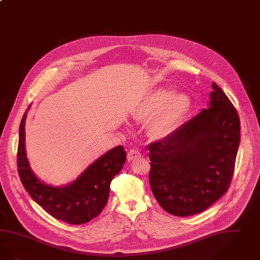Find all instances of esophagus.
Wrapping results in <instances>:
<instances>
[{
    "instance_id": "obj_1",
    "label": "esophagus",
    "mask_w": 260,
    "mask_h": 260,
    "mask_svg": "<svg viewBox=\"0 0 260 260\" xmlns=\"http://www.w3.org/2000/svg\"><path fill=\"white\" fill-rule=\"evenodd\" d=\"M140 156H141V154H140V152H139L138 150L132 149V150H129L128 153H127V160H128V161H132V160H134V159L139 158Z\"/></svg>"
}]
</instances>
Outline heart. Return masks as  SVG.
Masks as SVG:
<instances>
[{"label":"heart","instance_id":"1","mask_svg":"<svg viewBox=\"0 0 260 260\" xmlns=\"http://www.w3.org/2000/svg\"><path fill=\"white\" fill-rule=\"evenodd\" d=\"M190 101L186 93H176L167 89H160L156 92L150 103L142 111L141 117L146 120L152 119L151 133L156 138H165L171 135L189 109Z\"/></svg>","mask_w":260,"mask_h":260}]
</instances>
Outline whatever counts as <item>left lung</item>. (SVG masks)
<instances>
[{"instance_id": "left-lung-1", "label": "left lung", "mask_w": 260, "mask_h": 260, "mask_svg": "<svg viewBox=\"0 0 260 260\" xmlns=\"http://www.w3.org/2000/svg\"><path fill=\"white\" fill-rule=\"evenodd\" d=\"M207 109L148 146L149 181L167 213L187 217L214 204L229 189L240 143V119L228 95L212 84Z\"/></svg>"}]
</instances>
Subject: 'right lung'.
Segmentation results:
<instances>
[{
    "label": "right lung",
    "instance_id": "obj_1",
    "mask_svg": "<svg viewBox=\"0 0 260 260\" xmlns=\"http://www.w3.org/2000/svg\"><path fill=\"white\" fill-rule=\"evenodd\" d=\"M19 127L17 167L26 191L49 215L70 224H82L99 216L107 203L110 183L123 168L126 154L123 146H117L94 160L73 183L64 187H52L34 174L25 150V119Z\"/></svg>",
    "mask_w": 260,
    "mask_h": 260
}]
</instances>
